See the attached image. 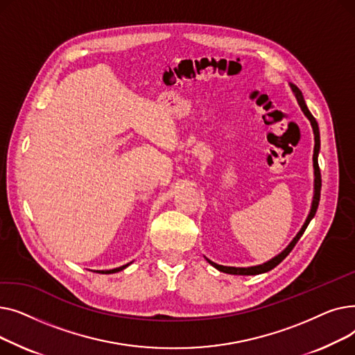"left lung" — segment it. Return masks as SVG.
Instances as JSON below:
<instances>
[{
    "mask_svg": "<svg viewBox=\"0 0 355 355\" xmlns=\"http://www.w3.org/2000/svg\"><path fill=\"white\" fill-rule=\"evenodd\" d=\"M293 95L297 101V105L301 106V110L304 112V115L308 118V121L311 122V126H312V130H313V139H315V146H313V157H312V161H313V197H312V204H311V210H309V214L304 223V226L301 227V230L296 233V236L292 239L291 243L281 252L279 254H276L275 257H272L270 260H268V262L262 263V265H257V266H249V268H234V266H223V265H217L214 262H211L210 259L206 257L207 262L214 266L217 270L223 272V273H229V275H260V273H265V272H269L270 269L276 268L279 263L282 262V260L291 253V250L295 248V245L297 243V240L301 239V236L304 234V232L306 230L309 221L313 218L315 213H316V209H318V204H320V197H321V171H320V165H318V155H320V148H321V139H320V128H318V122L315 121V118L312 116V114L309 112L306 103H305V99H304V95L302 92L297 89V86H295L293 83H289Z\"/></svg>",
    "mask_w": 355,
    "mask_h": 355,
    "instance_id": "obj_1",
    "label": "left lung"
}]
</instances>
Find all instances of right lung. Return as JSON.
I'll list each match as a JSON object with an SVG mask.
<instances>
[{"label": "right lung", "mask_w": 355, "mask_h": 355, "mask_svg": "<svg viewBox=\"0 0 355 355\" xmlns=\"http://www.w3.org/2000/svg\"><path fill=\"white\" fill-rule=\"evenodd\" d=\"M132 263V262H130ZM130 263H126V265H123V266H119V268H115V269H109V270H96L98 273H105V275H107V273H116V272H121V270H123L125 268H128Z\"/></svg>", "instance_id": "add662e5"}]
</instances>
